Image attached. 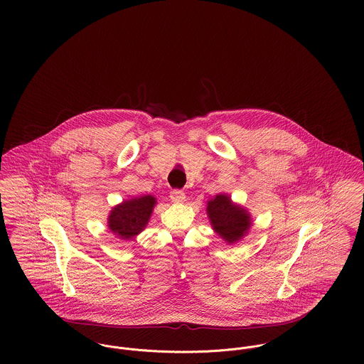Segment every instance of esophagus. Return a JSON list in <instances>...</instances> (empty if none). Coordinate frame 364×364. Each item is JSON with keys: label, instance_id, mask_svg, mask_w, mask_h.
<instances>
[{"label": "esophagus", "instance_id": "obj_1", "mask_svg": "<svg viewBox=\"0 0 364 364\" xmlns=\"http://www.w3.org/2000/svg\"><path fill=\"white\" fill-rule=\"evenodd\" d=\"M169 198H171V200H172L173 203H182V202H185L186 195H185V192L181 191V189H173V191H171Z\"/></svg>", "mask_w": 364, "mask_h": 364}]
</instances>
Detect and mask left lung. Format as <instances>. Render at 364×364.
I'll list each match as a JSON object with an SVG mask.
<instances>
[{"label":"left lung","instance_id":"left-lung-1","mask_svg":"<svg viewBox=\"0 0 364 364\" xmlns=\"http://www.w3.org/2000/svg\"><path fill=\"white\" fill-rule=\"evenodd\" d=\"M208 214L215 232L228 244L241 240L251 227L247 210L234 206L230 198L224 195H217L208 200Z\"/></svg>","mask_w":364,"mask_h":364}]
</instances>
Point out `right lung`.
<instances>
[{
	"label": "right lung",
	"instance_id": "add662e5",
	"mask_svg": "<svg viewBox=\"0 0 364 364\" xmlns=\"http://www.w3.org/2000/svg\"><path fill=\"white\" fill-rule=\"evenodd\" d=\"M156 203V198L141 196L116 206L107 218L110 231L122 240L133 238L147 225Z\"/></svg>",
	"mask_w": 364,
	"mask_h": 364
}]
</instances>
